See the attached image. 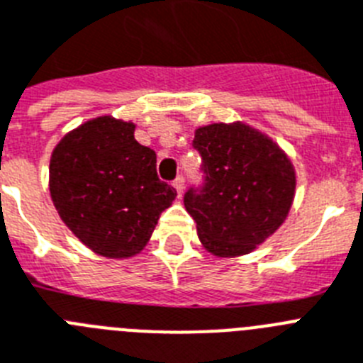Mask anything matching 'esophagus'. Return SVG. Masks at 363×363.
Wrapping results in <instances>:
<instances>
[{
    "mask_svg": "<svg viewBox=\"0 0 363 363\" xmlns=\"http://www.w3.org/2000/svg\"><path fill=\"white\" fill-rule=\"evenodd\" d=\"M173 188H175V190H177V195L179 197H181L182 195V190H184V177H177L175 179V181H173Z\"/></svg>",
    "mask_w": 363,
    "mask_h": 363,
    "instance_id": "obj_1",
    "label": "esophagus"
}]
</instances>
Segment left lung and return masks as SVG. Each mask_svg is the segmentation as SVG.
<instances>
[{
    "label": "left lung",
    "instance_id": "left-lung-1",
    "mask_svg": "<svg viewBox=\"0 0 363 363\" xmlns=\"http://www.w3.org/2000/svg\"><path fill=\"white\" fill-rule=\"evenodd\" d=\"M204 182L184 206L203 247L217 257L245 256L269 239L291 212L296 172L272 138L242 122L195 129Z\"/></svg>",
    "mask_w": 363,
    "mask_h": 363
}]
</instances>
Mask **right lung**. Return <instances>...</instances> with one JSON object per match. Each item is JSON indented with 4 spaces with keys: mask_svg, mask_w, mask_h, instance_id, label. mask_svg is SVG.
<instances>
[{
    "mask_svg": "<svg viewBox=\"0 0 363 363\" xmlns=\"http://www.w3.org/2000/svg\"><path fill=\"white\" fill-rule=\"evenodd\" d=\"M49 191L65 226L109 259L137 256L177 197L157 177L155 151L135 140L133 122L109 115L84 122L56 144Z\"/></svg>",
    "mask_w": 363,
    "mask_h": 363,
    "instance_id": "add662e5",
    "label": "right lung"
}]
</instances>
